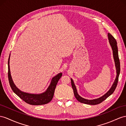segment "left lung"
Listing matches in <instances>:
<instances>
[{
	"mask_svg": "<svg viewBox=\"0 0 126 126\" xmlns=\"http://www.w3.org/2000/svg\"><path fill=\"white\" fill-rule=\"evenodd\" d=\"M108 39L109 40L110 45L112 48V49L113 51V59L115 63V66L116 68V72H117V76H116V78L115 79L112 85L111 88L109 89V91L105 94L104 95L98 98H96L94 99H87L84 98H82V97L80 96L77 92V90L76 88V87L75 85V83L72 79L71 78V85L72 87L73 90L74 95L75 96V97L78 101L80 102L84 103L86 104H89V105H96L98 104L99 103H102L103 101L107 98L109 96H110L111 94H113L114 92L115 89L116 88V87L117 86V83L118 82V78L119 76V74H120V61L119 59V55H118V47H117V43L116 41L114 38L112 36V35L108 33Z\"/></svg>",
	"mask_w": 126,
	"mask_h": 126,
	"instance_id": "8db88e82",
	"label": "left lung"
}]
</instances>
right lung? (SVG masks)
Returning <instances> with one entry per match:
<instances>
[{
	"label": "right lung",
	"instance_id": "obj_1",
	"mask_svg": "<svg viewBox=\"0 0 126 126\" xmlns=\"http://www.w3.org/2000/svg\"><path fill=\"white\" fill-rule=\"evenodd\" d=\"M11 54L8 61V77L9 85L11 87L16 94L22 100L26 102L28 104L34 105H39L46 104L51 101L53 98L54 94L55 89L57 83L59 80L62 76V73H59L54 77L51 80L50 85L46 89V91L40 94H30V93H25L21 91L15 86L13 81L12 76L11 75L10 67H9V59H10Z\"/></svg>",
	"mask_w": 126,
	"mask_h": 126
}]
</instances>
